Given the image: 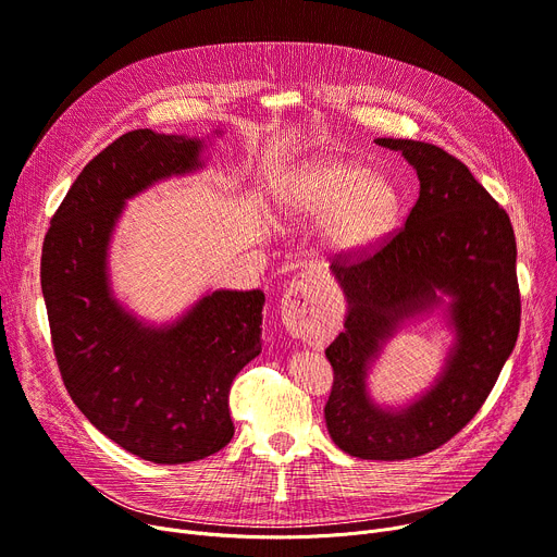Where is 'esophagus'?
Segmentation results:
<instances>
[{"instance_id": "34e87169", "label": "esophagus", "mask_w": 557, "mask_h": 557, "mask_svg": "<svg viewBox=\"0 0 557 557\" xmlns=\"http://www.w3.org/2000/svg\"><path fill=\"white\" fill-rule=\"evenodd\" d=\"M315 280L302 273L290 282L286 296L282 300V320L288 332L307 334L315 323Z\"/></svg>"}]
</instances>
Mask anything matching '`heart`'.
<instances>
[{
  "label": "heart",
  "mask_w": 557,
  "mask_h": 557,
  "mask_svg": "<svg viewBox=\"0 0 557 557\" xmlns=\"http://www.w3.org/2000/svg\"><path fill=\"white\" fill-rule=\"evenodd\" d=\"M284 208L325 221V239L341 255H361L386 242L401 219V194L382 171L345 158L302 166L284 189Z\"/></svg>",
  "instance_id": "heart-1"
}]
</instances>
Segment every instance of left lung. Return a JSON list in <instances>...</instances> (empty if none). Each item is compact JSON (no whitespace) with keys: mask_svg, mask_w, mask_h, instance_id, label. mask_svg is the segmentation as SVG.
<instances>
[{"mask_svg":"<svg viewBox=\"0 0 557 557\" xmlns=\"http://www.w3.org/2000/svg\"><path fill=\"white\" fill-rule=\"evenodd\" d=\"M376 144L416 169L420 196L393 237L332 261L347 315L325 349L334 370L325 422L349 456L406 460L451 441L499 379L521 320L517 244L506 210L458 158L416 139L379 137ZM437 293L453 298L457 332L446 370L406 409L376 407L364 388L369 363L406 317L442 301Z\"/></svg>","mask_w":557,"mask_h":557,"instance_id":"8db88e82","label":"left lung"}]
</instances>
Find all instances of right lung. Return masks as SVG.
<instances>
[{"mask_svg": "<svg viewBox=\"0 0 557 557\" xmlns=\"http://www.w3.org/2000/svg\"><path fill=\"white\" fill-rule=\"evenodd\" d=\"M202 141L131 131L85 164L45 234L40 282L63 384L112 443L160 465L200 460L234 435L227 395L261 352L255 290H214L164 327L114 300L108 246L124 202L202 166Z\"/></svg>", "mask_w": 557, "mask_h": 557, "instance_id": "right-lung-1", "label": "right lung"}]
</instances>
